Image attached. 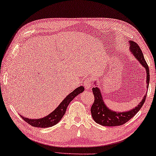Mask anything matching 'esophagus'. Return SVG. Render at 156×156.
I'll use <instances>...</instances> for the list:
<instances>
[{
	"instance_id": "obj_1",
	"label": "esophagus",
	"mask_w": 156,
	"mask_h": 156,
	"mask_svg": "<svg viewBox=\"0 0 156 156\" xmlns=\"http://www.w3.org/2000/svg\"><path fill=\"white\" fill-rule=\"evenodd\" d=\"M83 85H84L86 89H90L92 86V81L90 78H86V80L83 82Z\"/></svg>"
}]
</instances>
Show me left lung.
<instances>
[{
    "instance_id": "1",
    "label": "left lung",
    "mask_w": 156,
    "mask_h": 156,
    "mask_svg": "<svg viewBox=\"0 0 156 156\" xmlns=\"http://www.w3.org/2000/svg\"><path fill=\"white\" fill-rule=\"evenodd\" d=\"M129 43H130V52L146 69L147 88H148V83H149L150 80L149 68H148V65L145 61L142 50L139 47V45L135 42L131 40V41H129ZM92 90L95 98L94 102H93L91 108H90L92 117L97 123L104 126H118L125 124L126 122L130 120L140 111L144 103L146 97H147V95H144L142 101L137 106L135 107V108L129 110L128 112H119L109 109L105 105L99 88L93 87Z\"/></svg>"
}]
</instances>
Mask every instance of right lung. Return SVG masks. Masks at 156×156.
Returning a JSON list of instances; mask_svg holds the SVG:
<instances>
[{
	"instance_id": "add662e5",
	"label": "right lung",
	"mask_w": 156,
	"mask_h": 156,
	"mask_svg": "<svg viewBox=\"0 0 156 156\" xmlns=\"http://www.w3.org/2000/svg\"><path fill=\"white\" fill-rule=\"evenodd\" d=\"M84 90V88L83 86H80L76 88L75 90L70 93L68 96L65 98V99L62 101L60 105L57 107L56 109H55L51 114H49L47 116H44L42 119H29L28 118L21 116L26 123L30 124V126L33 127H37V128H49V127L54 126L58 123L61 121L62 117L66 113V111L70 102L75 98L76 95H78L80 93H82Z\"/></svg>"
}]
</instances>
